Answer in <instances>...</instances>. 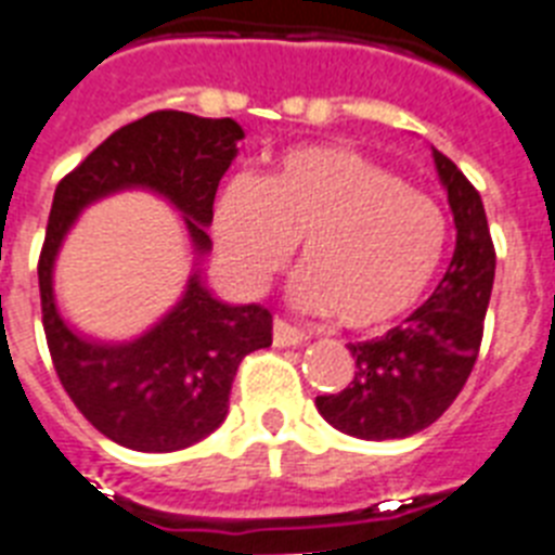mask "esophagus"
Wrapping results in <instances>:
<instances>
[{
    "label": "esophagus",
    "instance_id": "34e87169",
    "mask_svg": "<svg viewBox=\"0 0 555 555\" xmlns=\"http://www.w3.org/2000/svg\"><path fill=\"white\" fill-rule=\"evenodd\" d=\"M305 341H307L305 330L293 327L291 321L285 319L273 321V344H276V347H299V344Z\"/></svg>",
    "mask_w": 555,
    "mask_h": 555
}]
</instances>
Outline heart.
I'll list each match as a JSON object with an SVG mask.
<instances>
[{"label": "heart", "mask_w": 555, "mask_h": 555, "mask_svg": "<svg viewBox=\"0 0 555 555\" xmlns=\"http://www.w3.org/2000/svg\"><path fill=\"white\" fill-rule=\"evenodd\" d=\"M211 231L245 291L268 285L299 242L293 301L349 330L406 315L431 285L449 236L426 191L349 146L293 149L259 180H228Z\"/></svg>", "instance_id": "heart-1"}]
</instances>
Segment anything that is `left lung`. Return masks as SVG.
I'll list each match as a JSON object with an SVG mask.
<instances>
[{"mask_svg": "<svg viewBox=\"0 0 555 555\" xmlns=\"http://www.w3.org/2000/svg\"><path fill=\"white\" fill-rule=\"evenodd\" d=\"M457 245L437 291L406 319L375 341L349 344L356 375L338 395H319L321 417L361 440L417 435L454 403L472 375L491 301L493 250L479 191L435 149Z\"/></svg>", "mask_w": 555, "mask_h": 555, "instance_id": "obj_1", "label": "left lung"}]
</instances>
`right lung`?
Instances as JSON below:
<instances>
[{
	"mask_svg": "<svg viewBox=\"0 0 555 555\" xmlns=\"http://www.w3.org/2000/svg\"><path fill=\"white\" fill-rule=\"evenodd\" d=\"M242 127L231 118H197L160 109L112 132L55 185L39 256L41 321L55 375L78 412L104 437L134 451H177L225 421L242 358L273 341L262 305H222L189 279L183 299L160 324L129 344L87 341L55 310L53 262L83 206L112 191L143 185L183 211L199 254L211 248L214 197L236 157Z\"/></svg>",
	"mask_w": 555,
	"mask_h": 555,
	"instance_id": "add662e5",
	"label": "right lung"
}]
</instances>
